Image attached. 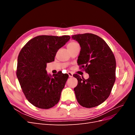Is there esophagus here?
<instances>
[{"instance_id": "obj_1", "label": "esophagus", "mask_w": 135, "mask_h": 135, "mask_svg": "<svg viewBox=\"0 0 135 135\" xmlns=\"http://www.w3.org/2000/svg\"><path fill=\"white\" fill-rule=\"evenodd\" d=\"M68 75H69V76L70 77V78H71V77L73 76V74H72L71 73H70V72H69V73H68Z\"/></svg>"}]
</instances>
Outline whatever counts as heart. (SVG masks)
<instances>
[{
  "mask_svg": "<svg viewBox=\"0 0 135 135\" xmlns=\"http://www.w3.org/2000/svg\"><path fill=\"white\" fill-rule=\"evenodd\" d=\"M79 46L78 44V43H76V42H71L70 43H69L68 46H67V47H68V49H71V48H73L75 47L76 46Z\"/></svg>",
  "mask_w": 135,
  "mask_h": 135,
  "instance_id": "1",
  "label": "heart"
}]
</instances>
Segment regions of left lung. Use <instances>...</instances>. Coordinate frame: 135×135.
<instances>
[{"label": "left lung", "mask_w": 135, "mask_h": 135, "mask_svg": "<svg viewBox=\"0 0 135 135\" xmlns=\"http://www.w3.org/2000/svg\"><path fill=\"white\" fill-rule=\"evenodd\" d=\"M80 46L77 63L89 74L84 79L78 74L74 88L78 103L83 107H97L107 100L115 81L116 61L111 49L99 36L85 33L73 35Z\"/></svg>", "instance_id": "obj_1"}]
</instances>
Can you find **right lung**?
I'll return each mask as SVG.
<instances>
[{"label": "right lung", "mask_w": 135, "mask_h": 135, "mask_svg": "<svg viewBox=\"0 0 135 135\" xmlns=\"http://www.w3.org/2000/svg\"><path fill=\"white\" fill-rule=\"evenodd\" d=\"M70 39L69 35H40L30 40L20 51L16 75L27 100L35 107L47 109L59 103L69 75L60 71L52 76L46 69Z\"/></svg>", "instance_id": "right-lung-1"}]
</instances>
